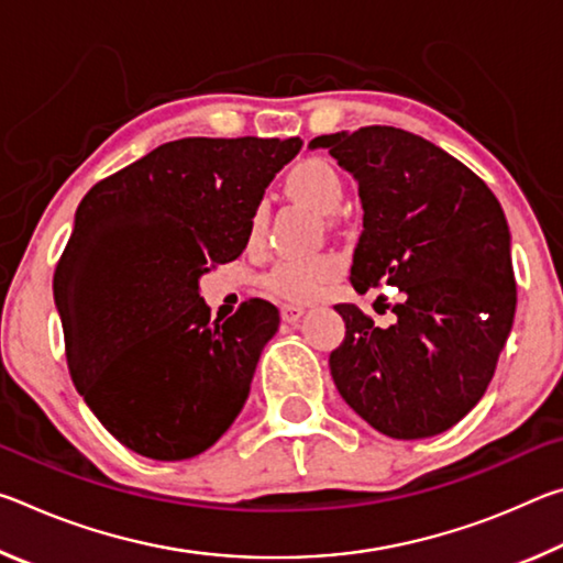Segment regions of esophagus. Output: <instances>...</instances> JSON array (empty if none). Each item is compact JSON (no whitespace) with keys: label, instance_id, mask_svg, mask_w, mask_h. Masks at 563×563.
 Returning <instances> with one entry per match:
<instances>
[{"label":"esophagus","instance_id":"1","mask_svg":"<svg viewBox=\"0 0 563 563\" xmlns=\"http://www.w3.org/2000/svg\"><path fill=\"white\" fill-rule=\"evenodd\" d=\"M302 312H305L302 305H283L280 308V316L285 322H298L302 318Z\"/></svg>","mask_w":563,"mask_h":563}]
</instances>
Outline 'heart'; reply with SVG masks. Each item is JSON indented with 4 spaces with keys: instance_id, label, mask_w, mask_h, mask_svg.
Segmentation results:
<instances>
[{
    "instance_id": "1",
    "label": "heart",
    "mask_w": 563,
    "mask_h": 563,
    "mask_svg": "<svg viewBox=\"0 0 563 563\" xmlns=\"http://www.w3.org/2000/svg\"><path fill=\"white\" fill-rule=\"evenodd\" d=\"M285 190L320 213H332L342 201L345 186H342V178L330 161L320 156H305L295 161L288 174H285ZM263 221L265 213L258 208L251 218V231L258 233ZM338 271L340 258H335V255H283L265 275V285L285 300L305 302L318 298L325 283Z\"/></svg>"
}]
</instances>
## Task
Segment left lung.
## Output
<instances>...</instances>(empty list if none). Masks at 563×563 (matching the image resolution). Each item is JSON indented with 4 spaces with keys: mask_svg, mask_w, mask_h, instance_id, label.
<instances>
[{
    "mask_svg": "<svg viewBox=\"0 0 563 563\" xmlns=\"http://www.w3.org/2000/svg\"><path fill=\"white\" fill-rule=\"evenodd\" d=\"M320 146L355 176L365 211L352 288L405 292L389 328L335 305L345 340L330 352L332 379L393 440L446 432L487 393L514 322L507 218L474 170L409 131L365 126L310 141Z\"/></svg>",
    "mask_w": 563,
    "mask_h": 563,
    "instance_id": "8db88e82",
    "label": "left lung"
}]
</instances>
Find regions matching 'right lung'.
Listing matches in <instances>:
<instances>
[{
	"instance_id": "1",
	"label": "right lung",
	"mask_w": 563,
	"mask_h": 563,
	"mask_svg": "<svg viewBox=\"0 0 563 563\" xmlns=\"http://www.w3.org/2000/svg\"><path fill=\"white\" fill-rule=\"evenodd\" d=\"M300 139H178L99 180L54 271L66 365L99 422L141 456L180 462L241 412L280 312L251 298L211 320L198 278L251 238L265 186Z\"/></svg>"
}]
</instances>
